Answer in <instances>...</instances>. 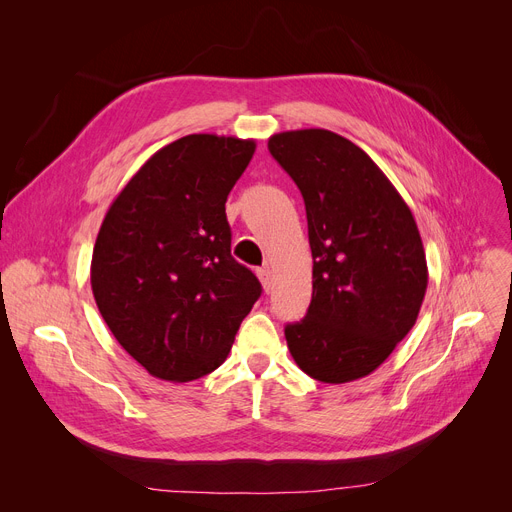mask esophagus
<instances>
[{
  "label": "esophagus",
  "instance_id": "obj_1",
  "mask_svg": "<svg viewBox=\"0 0 512 512\" xmlns=\"http://www.w3.org/2000/svg\"><path fill=\"white\" fill-rule=\"evenodd\" d=\"M257 276H259V280H261L263 290H265V292H270V288H272V272L267 270V267H259V270H257Z\"/></svg>",
  "mask_w": 512,
  "mask_h": 512
}]
</instances>
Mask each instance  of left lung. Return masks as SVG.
Listing matches in <instances>:
<instances>
[{
	"mask_svg": "<svg viewBox=\"0 0 512 512\" xmlns=\"http://www.w3.org/2000/svg\"><path fill=\"white\" fill-rule=\"evenodd\" d=\"M305 199L313 297L284 330L313 380L346 384L378 369L415 326L427 261L409 205L375 161L324 128L267 141Z\"/></svg>",
	"mask_w": 512,
	"mask_h": 512,
	"instance_id": "left-lung-1",
	"label": "left lung"
}]
</instances>
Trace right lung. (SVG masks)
Masks as SVG:
<instances>
[{"label":"right lung","instance_id":"1","mask_svg":"<svg viewBox=\"0 0 512 512\" xmlns=\"http://www.w3.org/2000/svg\"><path fill=\"white\" fill-rule=\"evenodd\" d=\"M253 139L188 134L153 153L107 209L91 288L107 328L153 378L218 369L261 284L230 255L226 199Z\"/></svg>","mask_w":512,"mask_h":512}]
</instances>
